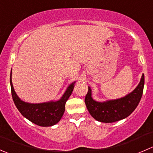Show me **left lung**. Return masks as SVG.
<instances>
[{
	"mask_svg": "<svg viewBox=\"0 0 153 153\" xmlns=\"http://www.w3.org/2000/svg\"><path fill=\"white\" fill-rule=\"evenodd\" d=\"M144 86V75H142L137 87L123 98L98 102L92 98V90L88 87L85 104L90 115L95 120L104 123H112L129 116L141 101Z\"/></svg>",
	"mask_w": 153,
	"mask_h": 153,
	"instance_id": "left-lung-1",
	"label": "left lung"
}]
</instances>
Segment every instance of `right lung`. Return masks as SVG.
I'll return each instance as SVG.
<instances>
[{
	"label": "right lung",
	"instance_id": "right-lung-1",
	"mask_svg": "<svg viewBox=\"0 0 153 153\" xmlns=\"http://www.w3.org/2000/svg\"><path fill=\"white\" fill-rule=\"evenodd\" d=\"M73 82L68 88L60 100L57 101L29 104L21 101L15 92L12 82V71L10 73V85L12 96L15 106L23 116L31 122L41 126H50L56 124L62 118L65 111V104L74 89Z\"/></svg>",
	"mask_w": 153,
	"mask_h": 153
}]
</instances>
